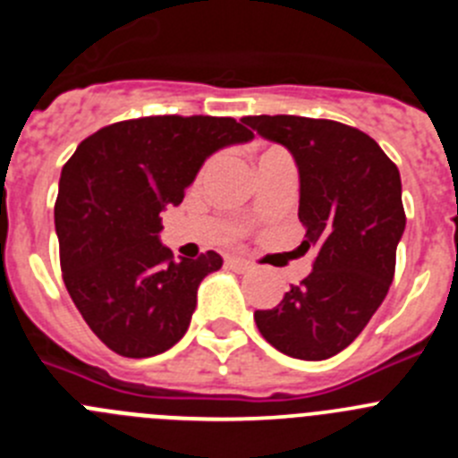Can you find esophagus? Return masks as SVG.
I'll return each mask as SVG.
<instances>
[{"mask_svg": "<svg viewBox=\"0 0 458 458\" xmlns=\"http://www.w3.org/2000/svg\"><path fill=\"white\" fill-rule=\"evenodd\" d=\"M226 266L232 270H236V273H245V270L252 268V264H250L248 259L242 257H226Z\"/></svg>", "mask_w": 458, "mask_h": 458, "instance_id": "esophagus-1", "label": "esophagus"}]
</instances>
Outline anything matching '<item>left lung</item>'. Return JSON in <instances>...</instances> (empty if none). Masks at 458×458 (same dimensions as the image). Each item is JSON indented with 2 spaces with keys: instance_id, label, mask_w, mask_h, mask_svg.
Here are the masks:
<instances>
[{
  "instance_id": "8db88e82",
  "label": "left lung",
  "mask_w": 458,
  "mask_h": 458,
  "mask_svg": "<svg viewBox=\"0 0 458 458\" xmlns=\"http://www.w3.org/2000/svg\"><path fill=\"white\" fill-rule=\"evenodd\" d=\"M289 148L301 172V252L314 270L273 310H257L259 333L291 358L326 360L358 337L387 295L406 226L399 169L367 132L330 119L242 116Z\"/></svg>"
}]
</instances>
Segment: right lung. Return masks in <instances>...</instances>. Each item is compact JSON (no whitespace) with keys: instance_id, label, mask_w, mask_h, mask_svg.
I'll use <instances>...</instances> for the list:
<instances>
[{"instance_id":"obj_1","label":"right lung","mask_w":458,"mask_h":458,"mask_svg":"<svg viewBox=\"0 0 458 458\" xmlns=\"http://www.w3.org/2000/svg\"><path fill=\"white\" fill-rule=\"evenodd\" d=\"M252 140L232 116H141L105 125L64 165L55 201L62 277L100 342L151 358L185 335L213 250L174 261L160 210L179 206L210 153Z\"/></svg>"}]
</instances>
